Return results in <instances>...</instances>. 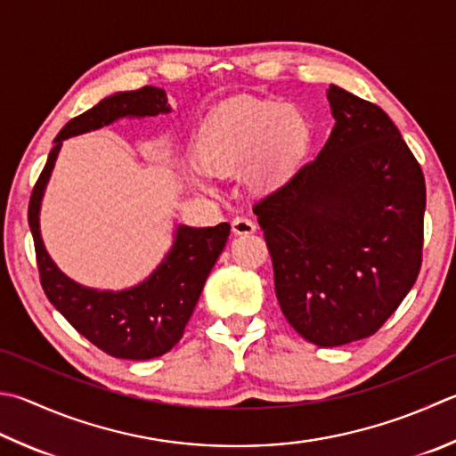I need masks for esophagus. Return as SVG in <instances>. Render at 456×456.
Instances as JSON below:
<instances>
[{
  "label": "esophagus",
  "instance_id": "esophagus-1",
  "mask_svg": "<svg viewBox=\"0 0 456 456\" xmlns=\"http://www.w3.org/2000/svg\"><path fill=\"white\" fill-rule=\"evenodd\" d=\"M232 232L236 236H246V234H254L256 232V222L248 216H238L232 220Z\"/></svg>",
  "mask_w": 456,
  "mask_h": 456
}]
</instances>
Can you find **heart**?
<instances>
[{"label": "heart", "instance_id": "1", "mask_svg": "<svg viewBox=\"0 0 456 456\" xmlns=\"http://www.w3.org/2000/svg\"><path fill=\"white\" fill-rule=\"evenodd\" d=\"M307 126L302 115L273 101H252L230 107L214 118L199 141V162L214 175L250 166L257 186H270L289 175L302 157ZM194 183L206 188L204 176Z\"/></svg>", "mask_w": 456, "mask_h": 456}]
</instances>
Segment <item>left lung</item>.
I'll list each match as a JSON object with an SVG mask.
<instances>
[{"instance_id":"8db88e82","label":"left lung","mask_w":456,"mask_h":456,"mask_svg":"<svg viewBox=\"0 0 456 456\" xmlns=\"http://www.w3.org/2000/svg\"><path fill=\"white\" fill-rule=\"evenodd\" d=\"M320 154L254 206L291 328L320 347L389 320L423 260L425 176L381 107L330 85Z\"/></svg>"}]
</instances>
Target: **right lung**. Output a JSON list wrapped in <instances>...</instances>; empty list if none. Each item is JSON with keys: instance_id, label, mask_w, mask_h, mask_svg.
I'll return each instance as SVG.
<instances>
[{"instance_id": "1", "label": "right lung", "mask_w": 456, "mask_h": 456, "mask_svg": "<svg viewBox=\"0 0 456 456\" xmlns=\"http://www.w3.org/2000/svg\"><path fill=\"white\" fill-rule=\"evenodd\" d=\"M167 93L159 87L115 93L69 121L55 136L45 167L33 186L28 220L36 244L43 291L65 320L105 354L118 359H152L173 349L202 294L204 281L226 246L230 224L178 226L175 244L151 276L123 291L85 288L67 278L51 260L39 232V208L57 154L69 136L97 131L125 117L168 113Z\"/></svg>"}]
</instances>
